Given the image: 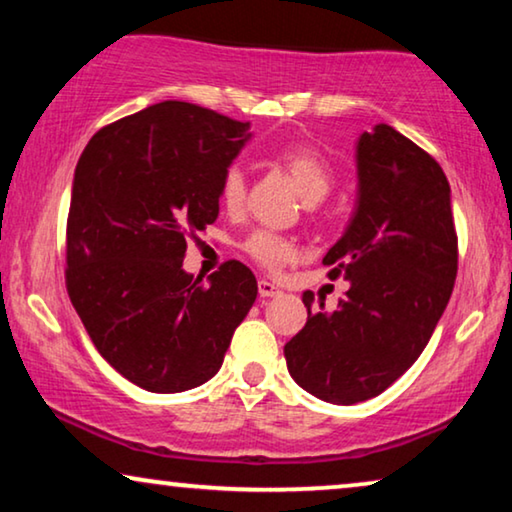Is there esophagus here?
<instances>
[{
	"label": "esophagus",
	"mask_w": 512,
	"mask_h": 512,
	"mask_svg": "<svg viewBox=\"0 0 512 512\" xmlns=\"http://www.w3.org/2000/svg\"><path fill=\"white\" fill-rule=\"evenodd\" d=\"M279 293H282L279 291V286L268 282V279H261V282H258V296L261 298H275Z\"/></svg>",
	"instance_id": "1"
}]
</instances>
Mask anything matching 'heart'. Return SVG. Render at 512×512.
Masks as SVG:
<instances>
[{
  "mask_svg": "<svg viewBox=\"0 0 512 512\" xmlns=\"http://www.w3.org/2000/svg\"><path fill=\"white\" fill-rule=\"evenodd\" d=\"M275 163L293 181V186H296L300 198L307 205L324 200L328 191H331V167L326 165V160L319 153L310 149H284L275 156ZM244 200H247V177H244L240 167H233L221 181V205L226 207L228 214H240ZM244 251L261 268L270 272L282 270L296 256V247L289 240H284V237L275 233H265V230L249 235V240L244 242Z\"/></svg>",
  "mask_w": 512,
  "mask_h": 512,
  "instance_id": "heart-1",
  "label": "heart"
}]
</instances>
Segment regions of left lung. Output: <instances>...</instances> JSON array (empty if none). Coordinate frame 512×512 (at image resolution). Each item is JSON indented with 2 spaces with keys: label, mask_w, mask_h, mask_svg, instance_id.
Wrapping results in <instances>:
<instances>
[{
  "label": "left lung",
  "mask_w": 512,
  "mask_h": 512,
  "mask_svg": "<svg viewBox=\"0 0 512 512\" xmlns=\"http://www.w3.org/2000/svg\"><path fill=\"white\" fill-rule=\"evenodd\" d=\"M356 207L328 249V277L349 291L333 312H312L284 345L293 380L321 401L380 396L424 352L457 279L450 184L429 153L391 125L356 142ZM324 307V303H319Z\"/></svg>",
  "instance_id": "obj_1"
}]
</instances>
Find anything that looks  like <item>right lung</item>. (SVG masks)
I'll return each instance as SVG.
<instances>
[{
  "label": "right lung",
  "instance_id": "add662e5",
  "mask_svg": "<svg viewBox=\"0 0 512 512\" xmlns=\"http://www.w3.org/2000/svg\"><path fill=\"white\" fill-rule=\"evenodd\" d=\"M249 123L160 102L95 132L76 163L67 219V291L111 368L153 394L219 373L258 284L240 261L202 284L186 237L219 216L221 181Z\"/></svg>",
  "mask_w": 512,
  "mask_h": 512
}]
</instances>
